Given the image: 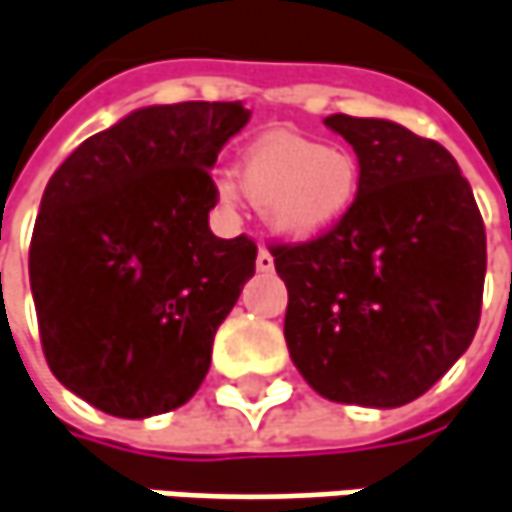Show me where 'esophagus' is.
<instances>
[{"instance_id":"1","label":"esophagus","mask_w":512,"mask_h":512,"mask_svg":"<svg viewBox=\"0 0 512 512\" xmlns=\"http://www.w3.org/2000/svg\"><path fill=\"white\" fill-rule=\"evenodd\" d=\"M256 268L262 270V273H270V270H273V256H270L265 247H259V256H256Z\"/></svg>"}]
</instances>
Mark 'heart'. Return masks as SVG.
<instances>
[{
	"label": "heart",
	"instance_id": "heart-1",
	"mask_svg": "<svg viewBox=\"0 0 512 512\" xmlns=\"http://www.w3.org/2000/svg\"><path fill=\"white\" fill-rule=\"evenodd\" d=\"M242 192L265 210L270 227L288 239H314L340 224L360 192V164L343 146H322L291 132H273L250 146L239 164ZM218 195L236 201V184Z\"/></svg>",
	"mask_w": 512,
	"mask_h": 512
}]
</instances>
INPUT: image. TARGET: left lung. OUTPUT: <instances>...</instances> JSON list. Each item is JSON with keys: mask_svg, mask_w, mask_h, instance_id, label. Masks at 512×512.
Wrapping results in <instances>:
<instances>
[{"mask_svg": "<svg viewBox=\"0 0 512 512\" xmlns=\"http://www.w3.org/2000/svg\"><path fill=\"white\" fill-rule=\"evenodd\" d=\"M354 146L360 192L340 224L273 242L285 340L314 392L395 409L429 392L481 320L487 233L438 141L377 117H325Z\"/></svg>", "mask_w": 512, "mask_h": 512, "instance_id": "1", "label": "left lung"}]
</instances>
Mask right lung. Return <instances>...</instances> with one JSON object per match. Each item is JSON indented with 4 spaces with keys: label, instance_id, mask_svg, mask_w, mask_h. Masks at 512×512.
<instances>
[{
    "label": "right lung",
    "instance_id": "add662e5",
    "mask_svg": "<svg viewBox=\"0 0 512 512\" xmlns=\"http://www.w3.org/2000/svg\"><path fill=\"white\" fill-rule=\"evenodd\" d=\"M242 103L149 106L83 141L42 192L28 273L48 369L115 418L184 406L256 273V242L218 239L210 169Z\"/></svg>",
    "mask_w": 512,
    "mask_h": 512
}]
</instances>
